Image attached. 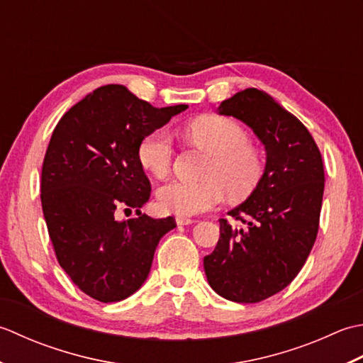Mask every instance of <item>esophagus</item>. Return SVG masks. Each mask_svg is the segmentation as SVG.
Returning <instances> with one entry per match:
<instances>
[{
	"instance_id": "34e87169",
	"label": "esophagus",
	"mask_w": 363,
	"mask_h": 363,
	"mask_svg": "<svg viewBox=\"0 0 363 363\" xmlns=\"http://www.w3.org/2000/svg\"><path fill=\"white\" fill-rule=\"evenodd\" d=\"M175 223H177V225H189V224L194 223V219L184 218V216H179V218L175 219Z\"/></svg>"
}]
</instances>
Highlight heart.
<instances>
[{
  "instance_id": "b5f03b06",
  "label": "heart",
  "mask_w": 363,
  "mask_h": 363,
  "mask_svg": "<svg viewBox=\"0 0 363 363\" xmlns=\"http://www.w3.org/2000/svg\"><path fill=\"white\" fill-rule=\"evenodd\" d=\"M188 138L211 155L203 177L206 180L169 182L158 189V205L179 216L208 211L232 197H244L255 188L262 175V158L247 144V133L238 122L220 116H202L186 128ZM138 160L147 172L162 179L172 167L174 144L169 131L158 128L145 135L138 145Z\"/></svg>"
}]
</instances>
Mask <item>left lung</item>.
<instances>
[{
    "label": "left lung",
    "mask_w": 363,
    "mask_h": 363,
    "mask_svg": "<svg viewBox=\"0 0 363 363\" xmlns=\"http://www.w3.org/2000/svg\"><path fill=\"white\" fill-rule=\"evenodd\" d=\"M220 116L246 123L266 150V164L250 196L219 219V241L203 258L208 284L223 298L254 304L282 291L312 250L324 192L318 145L302 122L255 87L224 100Z\"/></svg>",
    "instance_id": "8db88e82"
}]
</instances>
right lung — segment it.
<instances>
[{
	"mask_svg": "<svg viewBox=\"0 0 363 363\" xmlns=\"http://www.w3.org/2000/svg\"><path fill=\"white\" fill-rule=\"evenodd\" d=\"M186 108H153L125 86L108 84L72 106L51 135L42 166L43 216L61 268L94 299L117 302L138 291L160 240L175 227L172 216L140 213L150 182L138 145ZM121 208L138 216L119 221Z\"/></svg>",
	"mask_w": 363,
	"mask_h": 363,
	"instance_id": "obj_1",
	"label": "right lung"
}]
</instances>
